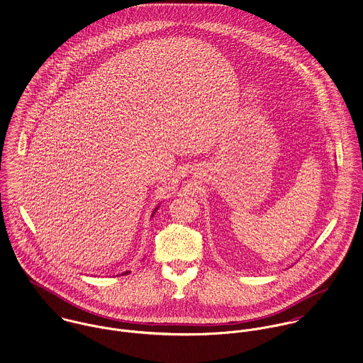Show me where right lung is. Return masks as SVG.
<instances>
[{
	"label": "right lung",
	"instance_id": "right-lung-1",
	"mask_svg": "<svg viewBox=\"0 0 363 363\" xmlns=\"http://www.w3.org/2000/svg\"><path fill=\"white\" fill-rule=\"evenodd\" d=\"M159 207H160V204H159V206H156V208H155V210H153V213H152V217H153V216H155V214H156V211H157V210H159ZM128 273H130V272H123V273H122L121 276H125V274H128Z\"/></svg>",
	"mask_w": 363,
	"mask_h": 363
}]
</instances>
